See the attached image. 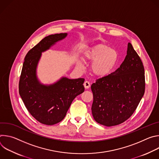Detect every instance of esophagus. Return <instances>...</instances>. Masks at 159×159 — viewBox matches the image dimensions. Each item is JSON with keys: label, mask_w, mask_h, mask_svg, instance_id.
<instances>
[{"label": "esophagus", "mask_w": 159, "mask_h": 159, "mask_svg": "<svg viewBox=\"0 0 159 159\" xmlns=\"http://www.w3.org/2000/svg\"><path fill=\"white\" fill-rule=\"evenodd\" d=\"M84 85L85 89H89L90 87V84L89 81H85L84 83Z\"/></svg>", "instance_id": "1"}]
</instances>
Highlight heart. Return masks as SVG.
Wrapping results in <instances>:
<instances>
[{
    "instance_id": "heart-1",
    "label": "heart",
    "mask_w": 159,
    "mask_h": 159,
    "mask_svg": "<svg viewBox=\"0 0 159 159\" xmlns=\"http://www.w3.org/2000/svg\"><path fill=\"white\" fill-rule=\"evenodd\" d=\"M118 59V53L113 48L104 44H99L92 47L84 55V60L93 61L91 70L98 77L109 75L115 67Z\"/></svg>"
}]
</instances>
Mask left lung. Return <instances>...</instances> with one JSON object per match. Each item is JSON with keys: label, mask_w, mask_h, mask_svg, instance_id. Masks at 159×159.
Listing matches in <instances>:
<instances>
[{"label": "left lung", "mask_w": 159, "mask_h": 159, "mask_svg": "<svg viewBox=\"0 0 159 159\" xmlns=\"http://www.w3.org/2000/svg\"><path fill=\"white\" fill-rule=\"evenodd\" d=\"M145 89L143 63L128 43L127 55L120 68L91 85L94 119L106 126L125 122L137 109Z\"/></svg>", "instance_id": "left-lung-1"}]
</instances>
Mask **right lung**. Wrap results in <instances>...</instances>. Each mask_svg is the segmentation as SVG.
<instances>
[{"label":"right lung","mask_w":159,"mask_h":159,"mask_svg":"<svg viewBox=\"0 0 159 159\" xmlns=\"http://www.w3.org/2000/svg\"><path fill=\"white\" fill-rule=\"evenodd\" d=\"M66 33L51 34L44 38L26 54L19 82V93L26 109L39 123L53 125L63 120L73 100L84 91V79L63 77L55 84H41L36 69L41 52L49 49Z\"/></svg>","instance_id":"1"}]
</instances>
